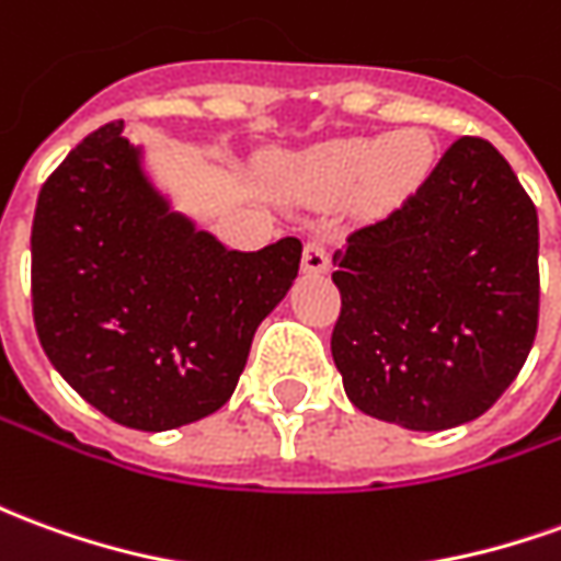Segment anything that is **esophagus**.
Instances as JSON below:
<instances>
[{
    "mask_svg": "<svg viewBox=\"0 0 561 561\" xmlns=\"http://www.w3.org/2000/svg\"><path fill=\"white\" fill-rule=\"evenodd\" d=\"M328 270H331V254H328V249L321 242H307V249H304V273L321 276Z\"/></svg>",
    "mask_w": 561,
    "mask_h": 561,
    "instance_id": "esophagus-1",
    "label": "esophagus"
}]
</instances>
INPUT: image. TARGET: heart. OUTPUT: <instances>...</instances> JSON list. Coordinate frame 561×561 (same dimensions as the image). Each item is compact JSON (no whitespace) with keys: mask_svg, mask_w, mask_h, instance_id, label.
I'll return each instance as SVG.
<instances>
[{"mask_svg":"<svg viewBox=\"0 0 561 561\" xmlns=\"http://www.w3.org/2000/svg\"><path fill=\"white\" fill-rule=\"evenodd\" d=\"M428 163V139L416 130H401L386 139H336L316 145L294 158L291 175L321 194H340L358 182L370 203H386L416 185Z\"/></svg>","mask_w":561,"mask_h":561,"instance_id":"b5f03b06","label":"heart"}]
</instances>
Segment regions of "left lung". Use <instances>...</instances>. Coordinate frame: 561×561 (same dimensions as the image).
Wrapping results in <instances>:
<instances>
[{
    "mask_svg": "<svg viewBox=\"0 0 561 561\" xmlns=\"http://www.w3.org/2000/svg\"><path fill=\"white\" fill-rule=\"evenodd\" d=\"M346 242L331 355L348 401L410 431L483 416L538 331V213L511 163L461 136L398 209Z\"/></svg>",
    "mask_w": 561,
    "mask_h": 561,
    "instance_id": "1",
    "label": "left lung"
}]
</instances>
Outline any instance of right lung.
Instances as JSON below:
<instances>
[{
	"mask_svg": "<svg viewBox=\"0 0 561 561\" xmlns=\"http://www.w3.org/2000/svg\"><path fill=\"white\" fill-rule=\"evenodd\" d=\"M300 252L294 237L237 252L199 230L112 121L69 151L35 203V331L57 374L112 422L179 428L230 401Z\"/></svg>",
	"mask_w": 561,
	"mask_h": 561,
	"instance_id": "right-lung-1",
	"label": "right lung"
}]
</instances>
